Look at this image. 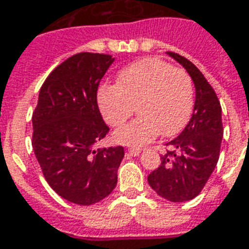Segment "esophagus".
<instances>
[{
	"label": "esophagus",
	"mask_w": 249,
	"mask_h": 249,
	"mask_svg": "<svg viewBox=\"0 0 249 249\" xmlns=\"http://www.w3.org/2000/svg\"><path fill=\"white\" fill-rule=\"evenodd\" d=\"M128 153L130 156H139L141 153V148H137V146H130L128 148Z\"/></svg>",
	"instance_id": "34e87169"
}]
</instances>
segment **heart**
Masks as SVG:
<instances>
[{"mask_svg": "<svg viewBox=\"0 0 249 249\" xmlns=\"http://www.w3.org/2000/svg\"><path fill=\"white\" fill-rule=\"evenodd\" d=\"M104 120L120 126L136 110L139 117L113 133L120 144L142 145L160 135L173 136L187 125L193 108V84L187 71L159 58H144L120 71L116 85L100 88Z\"/></svg>", "mask_w": 249, "mask_h": 249, "instance_id": "b5f03b06", "label": "heart"}]
</instances>
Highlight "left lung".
I'll return each mask as SVG.
<instances>
[{
  "mask_svg": "<svg viewBox=\"0 0 249 249\" xmlns=\"http://www.w3.org/2000/svg\"><path fill=\"white\" fill-rule=\"evenodd\" d=\"M185 68L196 89L192 117L180 135L167 142L161 164L148 176L152 189L165 200L183 203L201 192L213 172L223 140L221 107L213 88L185 57L167 52Z\"/></svg>",
  "mask_w": 249,
  "mask_h": 249,
  "instance_id": "obj_1",
  "label": "left lung"
}]
</instances>
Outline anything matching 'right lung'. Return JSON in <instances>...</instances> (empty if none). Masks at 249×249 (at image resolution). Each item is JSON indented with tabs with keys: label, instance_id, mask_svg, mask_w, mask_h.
<instances>
[{
	"label": "right lung",
	"instance_id": "obj_1",
	"mask_svg": "<svg viewBox=\"0 0 249 249\" xmlns=\"http://www.w3.org/2000/svg\"><path fill=\"white\" fill-rule=\"evenodd\" d=\"M110 54L77 53L46 77L33 112L32 146L52 189L71 203L92 205L112 192L123 146L93 151L109 132L97 105Z\"/></svg>",
	"mask_w": 249,
	"mask_h": 249
}]
</instances>
